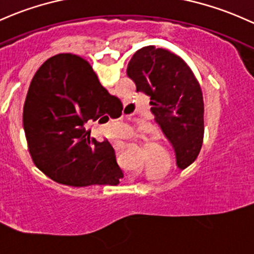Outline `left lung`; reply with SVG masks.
Wrapping results in <instances>:
<instances>
[{"mask_svg": "<svg viewBox=\"0 0 254 254\" xmlns=\"http://www.w3.org/2000/svg\"><path fill=\"white\" fill-rule=\"evenodd\" d=\"M128 77L150 97L155 120L173 144L178 167L197 159L203 143L204 105L195 75L181 57L154 46L133 54Z\"/></svg>", "mask_w": 254, "mask_h": 254, "instance_id": "left-lung-1", "label": "left lung"}]
</instances>
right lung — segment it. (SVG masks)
Instances as JSON below:
<instances>
[{
    "mask_svg": "<svg viewBox=\"0 0 254 254\" xmlns=\"http://www.w3.org/2000/svg\"><path fill=\"white\" fill-rule=\"evenodd\" d=\"M121 114L122 103L100 84L88 62L71 53L51 57L32 77L23 110L35 166L59 184L117 185L124 173L114 148L91 139L84 125Z\"/></svg>",
    "mask_w": 254,
    "mask_h": 254,
    "instance_id": "right-lung-1",
    "label": "right lung"
}]
</instances>
